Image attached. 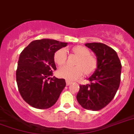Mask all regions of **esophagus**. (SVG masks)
Wrapping results in <instances>:
<instances>
[{
	"label": "esophagus",
	"mask_w": 134,
	"mask_h": 134,
	"mask_svg": "<svg viewBox=\"0 0 134 134\" xmlns=\"http://www.w3.org/2000/svg\"><path fill=\"white\" fill-rule=\"evenodd\" d=\"M71 84H72V82H70V81H68V80H67V81H66V85H67V86L70 85Z\"/></svg>",
	"instance_id": "obj_1"
}]
</instances>
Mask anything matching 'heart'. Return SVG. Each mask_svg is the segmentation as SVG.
<instances>
[{
    "label": "heart",
    "instance_id": "1",
    "mask_svg": "<svg viewBox=\"0 0 134 134\" xmlns=\"http://www.w3.org/2000/svg\"><path fill=\"white\" fill-rule=\"evenodd\" d=\"M72 52L79 57L75 67L65 65L58 71L59 77L69 81H74L84 75L93 74L97 69L98 60L96 58L90 55V51L87 47L78 45L72 48ZM67 60V51L64 48L60 49L54 54V61L59 66L63 65Z\"/></svg>",
    "mask_w": 134,
    "mask_h": 134
}]
</instances>
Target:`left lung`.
I'll return each instance as SVG.
<instances>
[{
    "instance_id": "8db88e82",
    "label": "left lung",
    "mask_w": 134,
    "mask_h": 134,
    "mask_svg": "<svg viewBox=\"0 0 134 134\" xmlns=\"http://www.w3.org/2000/svg\"><path fill=\"white\" fill-rule=\"evenodd\" d=\"M97 57L98 67L88 78L91 83L80 85L78 103L85 109L98 111L112 100L120 82L122 65L115 50L100 42L86 43Z\"/></svg>"
}]
</instances>
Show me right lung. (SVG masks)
<instances>
[{
	"mask_svg": "<svg viewBox=\"0 0 134 134\" xmlns=\"http://www.w3.org/2000/svg\"><path fill=\"white\" fill-rule=\"evenodd\" d=\"M67 42L52 39L36 40L20 53L16 69V82L22 98L29 105L48 109L56 103L66 86L65 79L52 76L56 69L54 54Z\"/></svg>",
	"mask_w": 134,
	"mask_h": 134,
	"instance_id": "obj_1",
	"label": "right lung"
}]
</instances>
